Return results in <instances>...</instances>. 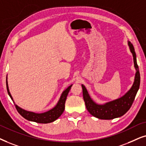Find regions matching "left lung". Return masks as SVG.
Wrapping results in <instances>:
<instances>
[{"label":"left lung","instance_id":"8db88e82","mask_svg":"<svg viewBox=\"0 0 146 146\" xmlns=\"http://www.w3.org/2000/svg\"><path fill=\"white\" fill-rule=\"evenodd\" d=\"M133 57L134 67L136 69L135 80L131 88L121 98L112 102L106 103L104 105H99L91 100L87 92L86 88L83 85H81L83 89V96L85 106L88 111L93 116L101 119H112L114 118L121 117L123 115L131 108L140 84V74L139 67L137 64L136 55L134 47L130 42H128Z\"/></svg>","mask_w":146,"mask_h":146}]
</instances>
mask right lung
Returning a JSON list of instances; mask_svg holds the SVG:
<instances>
[{
  "instance_id": "add662e5",
  "label": "right lung",
  "mask_w": 146,
  "mask_h": 146,
  "mask_svg": "<svg viewBox=\"0 0 146 146\" xmlns=\"http://www.w3.org/2000/svg\"><path fill=\"white\" fill-rule=\"evenodd\" d=\"M72 86H70L68 87L67 89H66L65 91H63L62 93L61 98L59 102H58L57 106L55 108L52 109L48 111L42 113H35L31 112V111H27L23 110L22 108H19V106H17L16 104H15V108H16L17 111H18L21 116H23L25 119H26L29 121H35L36 123H50V122H53L55 121L56 119H58L60 116L61 115V114L63 113L64 110H65V104L66 99H67V96L69 93V91L71 89V87ZM7 89L8 93H9L10 98H11V100H13L12 96H11V93H10L9 86H8L7 83Z\"/></svg>"
}]
</instances>
